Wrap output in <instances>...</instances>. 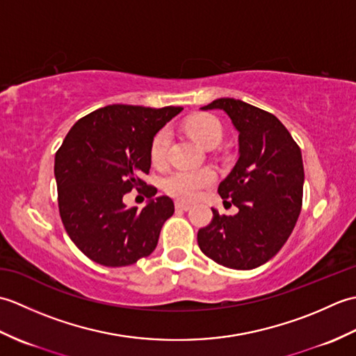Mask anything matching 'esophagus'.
<instances>
[{
	"label": "esophagus",
	"mask_w": 356,
	"mask_h": 356,
	"mask_svg": "<svg viewBox=\"0 0 356 356\" xmlns=\"http://www.w3.org/2000/svg\"><path fill=\"white\" fill-rule=\"evenodd\" d=\"M191 208L190 203H185V202H176V209L177 211H188Z\"/></svg>",
	"instance_id": "34e87169"
}]
</instances>
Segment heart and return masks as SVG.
I'll return each mask as SVG.
<instances>
[{
  "instance_id": "1",
  "label": "heart",
  "mask_w": 356,
  "mask_h": 356,
  "mask_svg": "<svg viewBox=\"0 0 356 356\" xmlns=\"http://www.w3.org/2000/svg\"><path fill=\"white\" fill-rule=\"evenodd\" d=\"M185 131L197 140L200 145L211 148L222 140L223 128L220 120L213 115H197L185 120ZM171 145V133L166 127L157 130L149 143V159L157 168L168 161V151ZM216 182L214 170L203 168H177L166 174L162 180L163 191L172 199L180 202H193L200 195L202 190Z\"/></svg>"
}]
</instances>
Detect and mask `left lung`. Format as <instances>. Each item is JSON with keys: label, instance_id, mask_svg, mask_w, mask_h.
<instances>
[{"label": "left lung", "instance_id": "8db88e82", "mask_svg": "<svg viewBox=\"0 0 356 356\" xmlns=\"http://www.w3.org/2000/svg\"><path fill=\"white\" fill-rule=\"evenodd\" d=\"M220 108L238 131L240 157L218 194L236 216L213 209L197 232L200 251L225 268L248 270L270 260L289 238L303 205L301 149L272 113L231 97L202 110Z\"/></svg>", "mask_w": 356, "mask_h": 356}]
</instances>
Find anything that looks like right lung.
Listing matches in <instances>:
<instances>
[{
	"mask_svg": "<svg viewBox=\"0 0 356 356\" xmlns=\"http://www.w3.org/2000/svg\"><path fill=\"white\" fill-rule=\"evenodd\" d=\"M182 107L107 105L81 118L55 156L58 207L64 228L79 251L108 268L130 266L156 249L170 197L151 199L149 143ZM136 187L150 203L127 209L123 195Z\"/></svg>",
	"mask_w": 356,
	"mask_h": 356,
	"instance_id": "add662e5",
	"label": "right lung"
}]
</instances>
